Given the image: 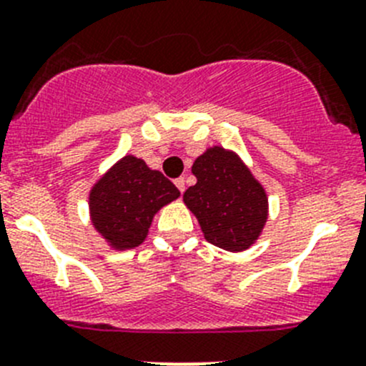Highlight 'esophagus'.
I'll return each instance as SVG.
<instances>
[{
    "instance_id": "34e87169",
    "label": "esophagus",
    "mask_w": 366,
    "mask_h": 366,
    "mask_svg": "<svg viewBox=\"0 0 366 366\" xmlns=\"http://www.w3.org/2000/svg\"><path fill=\"white\" fill-rule=\"evenodd\" d=\"M175 186L179 187L180 193H184V189H186V184H184V179H182V177H180V179H177V180H175Z\"/></svg>"
}]
</instances>
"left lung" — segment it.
I'll return each mask as SVG.
<instances>
[{
    "instance_id": "obj_1",
    "label": "left lung",
    "mask_w": 366,
    "mask_h": 366,
    "mask_svg": "<svg viewBox=\"0 0 366 366\" xmlns=\"http://www.w3.org/2000/svg\"><path fill=\"white\" fill-rule=\"evenodd\" d=\"M191 172L197 184L186 189L184 204L199 220L204 238L231 252L251 247L265 227L269 200L244 160L213 146L197 157Z\"/></svg>"
}]
</instances>
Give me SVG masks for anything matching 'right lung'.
<instances>
[{"mask_svg": "<svg viewBox=\"0 0 366 366\" xmlns=\"http://www.w3.org/2000/svg\"><path fill=\"white\" fill-rule=\"evenodd\" d=\"M179 197L180 191L172 180L142 159L126 155L92 186V225L112 249H133L146 240L160 207Z\"/></svg>", "mask_w": 366, "mask_h": 366, "instance_id": "right-lung-1", "label": "right lung"}]
</instances>
